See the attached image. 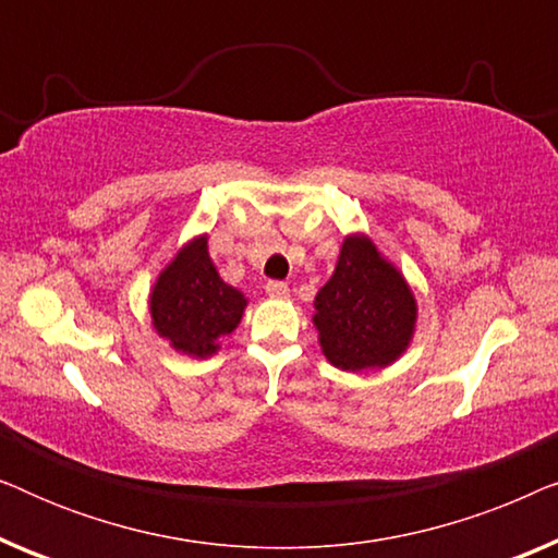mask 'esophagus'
<instances>
[{
    "mask_svg": "<svg viewBox=\"0 0 558 558\" xmlns=\"http://www.w3.org/2000/svg\"><path fill=\"white\" fill-rule=\"evenodd\" d=\"M266 294L274 296V300H287L289 287L284 281H269V284H266Z\"/></svg>",
    "mask_w": 558,
    "mask_h": 558,
    "instance_id": "obj_1",
    "label": "esophagus"
}]
</instances>
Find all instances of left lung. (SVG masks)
<instances>
[{
	"label": "left lung",
	"mask_w": 558,
	"mask_h": 558,
	"mask_svg": "<svg viewBox=\"0 0 558 558\" xmlns=\"http://www.w3.org/2000/svg\"><path fill=\"white\" fill-rule=\"evenodd\" d=\"M319 348L340 371L386 368L414 338L416 300L403 274L365 235L342 241L338 266L315 296Z\"/></svg>",
	"instance_id": "left-lung-1"
}]
</instances>
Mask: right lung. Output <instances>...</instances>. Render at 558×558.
<instances>
[{"label": "right lung", "mask_w": 558, "mask_h": 558, "mask_svg": "<svg viewBox=\"0 0 558 558\" xmlns=\"http://www.w3.org/2000/svg\"><path fill=\"white\" fill-rule=\"evenodd\" d=\"M246 296L220 279L208 254V235H197L165 266L149 294L151 325L180 353L208 357L218 340L239 327Z\"/></svg>", "instance_id": "obj_1"}]
</instances>
